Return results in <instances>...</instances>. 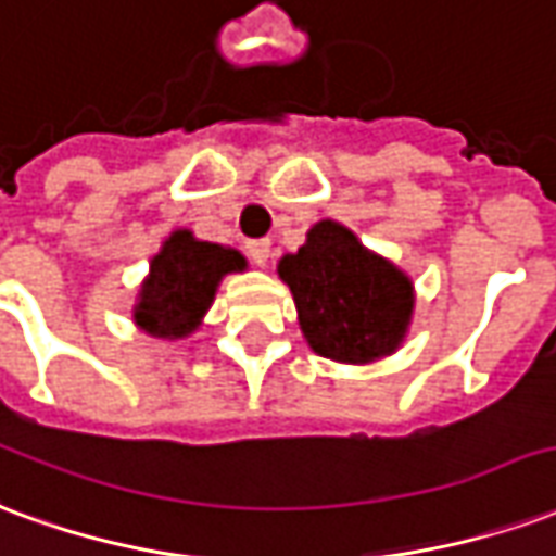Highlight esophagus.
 Wrapping results in <instances>:
<instances>
[{"label": "esophagus", "instance_id": "obj_1", "mask_svg": "<svg viewBox=\"0 0 556 556\" xmlns=\"http://www.w3.org/2000/svg\"><path fill=\"white\" fill-rule=\"evenodd\" d=\"M245 251H249V257L257 263V266H266L269 257H273V242H269V239H251L249 245H245Z\"/></svg>", "mask_w": 556, "mask_h": 556}]
</instances>
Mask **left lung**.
<instances>
[{
	"instance_id": "1",
	"label": "left lung",
	"mask_w": 556,
	"mask_h": 556,
	"mask_svg": "<svg viewBox=\"0 0 556 556\" xmlns=\"http://www.w3.org/2000/svg\"><path fill=\"white\" fill-rule=\"evenodd\" d=\"M311 350L343 364H367L403 343L415 287L394 263L372 254L350 228L319 222L295 254L278 263Z\"/></svg>"
}]
</instances>
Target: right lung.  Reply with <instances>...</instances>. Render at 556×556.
Segmentation results:
<instances>
[{
    "label": "right lung",
    "mask_w": 556,
    "mask_h": 556,
    "mask_svg": "<svg viewBox=\"0 0 556 556\" xmlns=\"http://www.w3.org/2000/svg\"><path fill=\"white\" fill-rule=\"evenodd\" d=\"M245 257L218 242H201L189 230H174L150 261L132 319L153 338L177 340L192 334L216 299L218 281L242 273Z\"/></svg>",
    "instance_id": "right-lung-1"
}]
</instances>
